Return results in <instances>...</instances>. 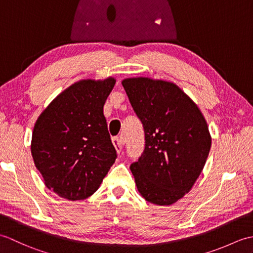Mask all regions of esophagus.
<instances>
[{"instance_id":"1","label":"esophagus","mask_w":253,"mask_h":253,"mask_svg":"<svg viewBox=\"0 0 253 253\" xmlns=\"http://www.w3.org/2000/svg\"><path fill=\"white\" fill-rule=\"evenodd\" d=\"M112 142L114 144L117 153H120L122 151L124 144H125V141H124V139L122 137H113Z\"/></svg>"}]
</instances>
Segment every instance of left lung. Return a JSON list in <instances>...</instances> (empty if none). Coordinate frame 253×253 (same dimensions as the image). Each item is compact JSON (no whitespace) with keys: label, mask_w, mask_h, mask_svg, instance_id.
Returning a JSON list of instances; mask_svg holds the SVG:
<instances>
[{"label":"left lung","mask_w":253,"mask_h":253,"mask_svg":"<svg viewBox=\"0 0 253 253\" xmlns=\"http://www.w3.org/2000/svg\"><path fill=\"white\" fill-rule=\"evenodd\" d=\"M144 129V150L130 165L148 202L169 206L189 192L211 148L208 124L178 85L138 77L122 82Z\"/></svg>","instance_id":"obj_1"}]
</instances>
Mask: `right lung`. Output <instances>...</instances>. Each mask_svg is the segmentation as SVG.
<instances>
[{
  "instance_id": "obj_1",
  "label": "right lung",
  "mask_w": 253,
  "mask_h": 253,
  "mask_svg": "<svg viewBox=\"0 0 253 253\" xmlns=\"http://www.w3.org/2000/svg\"><path fill=\"white\" fill-rule=\"evenodd\" d=\"M116 80L84 79L64 90L35 124L31 154L45 186L76 201L98 190L117 158L103 106Z\"/></svg>"
}]
</instances>
